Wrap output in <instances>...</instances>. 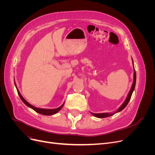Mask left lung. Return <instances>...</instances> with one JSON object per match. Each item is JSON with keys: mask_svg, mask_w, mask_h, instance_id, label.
Masks as SVG:
<instances>
[{"mask_svg": "<svg viewBox=\"0 0 155 155\" xmlns=\"http://www.w3.org/2000/svg\"><path fill=\"white\" fill-rule=\"evenodd\" d=\"M132 61H133V67H134V63H133V59H132ZM134 69V75H133V85H132V87H131L130 88V90L125 100L124 101V102L122 104V105H121L118 109V110H117L116 112H112V113H109V112H105V113H92V112H91V113L95 117H96V118H107V117H109V116H111L112 115H114V114L117 113V112H119L120 111L122 110L127 105L131 97V96H132V94L134 90V88H135V85H136V79H137V76H136V72H135V70H134V68H133Z\"/></svg>", "mask_w": 155, "mask_h": 155, "instance_id": "8db88e82", "label": "left lung"}]
</instances>
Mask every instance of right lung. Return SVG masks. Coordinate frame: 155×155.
Instances as JSON below:
<instances>
[{
	"instance_id": "obj_1",
	"label": "right lung",
	"mask_w": 155,
	"mask_h": 155,
	"mask_svg": "<svg viewBox=\"0 0 155 155\" xmlns=\"http://www.w3.org/2000/svg\"><path fill=\"white\" fill-rule=\"evenodd\" d=\"M14 81H15V79H14ZM15 87L17 88V92H18V96H19L20 98L21 99V100L22 101V102L24 103V104L28 106V107L31 108V109H32L33 110H34L35 112H38V113L41 114H43V115H46V116H50V115H53V114H55L57 113V112H58L61 109H62V107H63L64 103H63V105L61 106H60L58 108H56V109H40V108H37V107H35L34 106L31 105L30 104H29L28 102L24 97H23L22 96V95L21 94V93L19 92V91H18V89L17 88V85L15 82Z\"/></svg>"
}]
</instances>
